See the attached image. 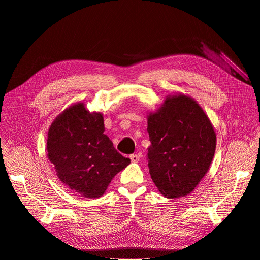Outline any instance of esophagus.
<instances>
[{
	"mask_svg": "<svg viewBox=\"0 0 260 260\" xmlns=\"http://www.w3.org/2000/svg\"><path fill=\"white\" fill-rule=\"evenodd\" d=\"M129 158H131V160H132L133 162H138V161L140 160V157H139V155H137V154H131V155H129Z\"/></svg>",
	"mask_w": 260,
	"mask_h": 260,
	"instance_id": "obj_1",
	"label": "esophagus"
}]
</instances>
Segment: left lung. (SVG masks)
I'll use <instances>...</instances> for the list:
<instances>
[{
    "label": "left lung",
    "mask_w": 260,
    "mask_h": 260,
    "mask_svg": "<svg viewBox=\"0 0 260 260\" xmlns=\"http://www.w3.org/2000/svg\"><path fill=\"white\" fill-rule=\"evenodd\" d=\"M148 168L159 192L169 199L193 191L207 174L216 134L202 107L190 96H168L148 115Z\"/></svg>",
    "instance_id": "left-lung-1"
}]
</instances>
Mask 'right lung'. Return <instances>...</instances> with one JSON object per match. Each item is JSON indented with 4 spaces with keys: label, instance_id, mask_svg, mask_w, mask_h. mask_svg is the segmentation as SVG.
Segmentation results:
<instances>
[{
    "label": "right lung",
    "instance_id": "right-lung-1",
    "mask_svg": "<svg viewBox=\"0 0 260 260\" xmlns=\"http://www.w3.org/2000/svg\"><path fill=\"white\" fill-rule=\"evenodd\" d=\"M104 118L82 103L59 114L48 131L47 156L67 186L86 199L102 197L111 180L131 164L104 134Z\"/></svg>",
    "mask_w": 260,
    "mask_h": 260
}]
</instances>
